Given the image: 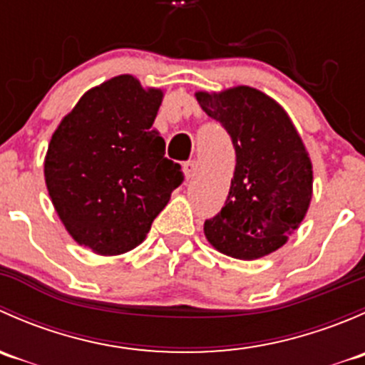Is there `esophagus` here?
Listing matches in <instances>:
<instances>
[{"label":"esophagus","mask_w":365,"mask_h":365,"mask_svg":"<svg viewBox=\"0 0 365 365\" xmlns=\"http://www.w3.org/2000/svg\"><path fill=\"white\" fill-rule=\"evenodd\" d=\"M183 171H185L187 180H192L194 176L197 175V162L196 160H189L183 164Z\"/></svg>","instance_id":"obj_1"}]
</instances>
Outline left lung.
<instances>
[{
	"label": "left lung",
	"mask_w": 365,
	"mask_h": 365,
	"mask_svg": "<svg viewBox=\"0 0 365 365\" xmlns=\"http://www.w3.org/2000/svg\"><path fill=\"white\" fill-rule=\"evenodd\" d=\"M230 134L237 165L220 212L205 220L210 244L231 257L257 259L286 244L312 196V165L284 109L249 86L196 93Z\"/></svg>",
	"instance_id": "1"
}]
</instances>
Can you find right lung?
Wrapping results in <instances>:
<instances>
[{
    "label": "right lung",
    "instance_id": "1",
    "mask_svg": "<svg viewBox=\"0 0 365 365\" xmlns=\"http://www.w3.org/2000/svg\"><path fill=\"white\" fill-rule=\"evenodd\" d=\"M162 91L118 76L83 95L53 134L46 183L61 222L79 245L102 256L145 240L183 182L152 125Z\"/></svg>",
    "mask_w": 365,
    "mask_h": 365
}]
</instances>
